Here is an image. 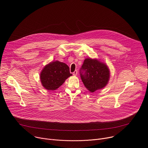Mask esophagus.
Masks as SVG:
<instances>
[{
	"mask_svg": "<svg viewBox=\"0 0 148 148\" xmlns=\"http://www.w3.org/2000/svg\"><path fill=\"white\" fill-rule=\"evenodd\" d=\"M77 74H78V71L77 70H75L73 72V75H74V76H76L77 75Z\"/></svg>",
	"mask_w": 148,
	"mask_h": 148,
	"instance_id": "obj_1",
	"label": "esophagus"
}]
</instances>
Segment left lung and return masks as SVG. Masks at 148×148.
<instances>
[{
	"mask_svg": "<svg viewBox=\"0 0 148 148\" xmlns=\"http://www.w3.org/2000/svg\"><path fill=\"white\" fill-rule=\"evenodd\" d=\"M80 73L85 87L92 93L104 88L110 78L108 66L97 59L90 58L84 60Z\"/></svg>",
	"mask_w": 148,
	"mask_h": 148,
	"instance_id": "8db88e82",
	"label": "left lung"
}]
</instances>
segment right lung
Masks as SVG:
<instances>
[{"instance_id": "obj_1", "label": "right lung", "mask_w": 148, "mask_h": 148, "mask_svg": "<svg viewBox=\"0 0 148 148\" xmlns=\"http://www.w3.org/2000/svg\"><path fill=\"white\" fill-rule=\"evenodd\" d=\"M72 74L64 63L56 60L45 65L40 75L42 86L48 90L58 89Z\"/></svg>"}]
</instances>
